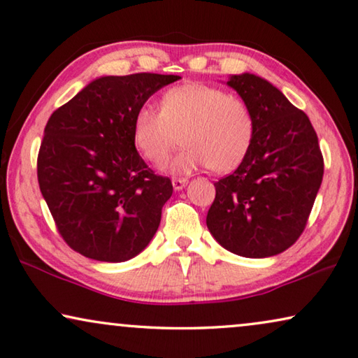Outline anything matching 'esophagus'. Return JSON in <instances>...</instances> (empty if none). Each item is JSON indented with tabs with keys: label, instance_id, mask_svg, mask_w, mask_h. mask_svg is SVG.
I'll use <instances>...</instances> for the list:
<instances>
[{
	"label": "esophagus",
	"instance_id": "1",
	"mask_svg": "<svg viewBox=\"0 0 358 358\" xmlns=\"http://www.w3.org/2000/svg\"><path fill=\"white\" fill-rule=\"evenodd\" d=\"M187 185L186 178H172V186L175 191H181Z\"/></svg>",
	"mask_w": 358,
	"mask_h": 358
}]
</instances>
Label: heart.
Returning <instances> with one entry per match:
<instances>
[{
    "label": "heart",
    "instance_id": "b5f03b06",
    "mask_svg": "<svg viewBox=\"0 0 358 358\" xmlns=\"http://www.w3.org/2000/svg\"><path fill=\"white\" fill-rule=\"evenodd\" d=\"M180 133L185 148L171 162L173 173H191L201 167L229 173L249 153L255 122L243 100L201 83L169 89L161 109L144 105L134 114L133 142L153 164L167 159Z\"/></svg>",
    "mask_w": 358,
    "mask_h": 358
}]
</instances>
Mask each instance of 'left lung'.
<instances>
[{
  "label": "left lung",
  "mask_w": 358,
  "mask_h": 358,
  "mask_svg": "<svg viewBox=\"0 0 358 358\" xmlns=\"http://www.w3.org/2000/svg\"><path fill=\"white\" fill-rule=\"evenodd\" d=\"M227 86L249 106L255 134L245 159L219 180L206 227L231 253L274 257L297 241L320 191L324 161L303 111L253 73L231 75Z\"/></svg>",
  "instance_id": "obj_1"
}]
</instances>
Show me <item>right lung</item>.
<instances>
[{
    "mask_svg": "<svg viewBox=\"0 0 358 358\" xmlns=\"http://www.w3.org/2000/svg\"><path fill=\"white\" fill-rule=\"evenodd\" d=\"M178 75L100 76L51 114L37 178L61 236L96 262L131 259L152 241L171 180L155 175L133 142L134 114Z\"/></svg>",
    "mask_w": 358,
    "mask_h": 358,
    "instance_id": "obj_1",
    "label": "right lung"
}]
</instances>
